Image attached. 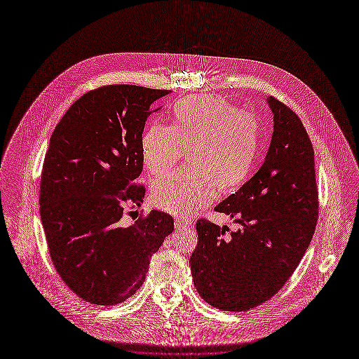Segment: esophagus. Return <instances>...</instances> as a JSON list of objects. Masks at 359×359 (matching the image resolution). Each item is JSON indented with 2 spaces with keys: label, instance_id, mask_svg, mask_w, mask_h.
<instances>
[{
  "label": "esophagus",
  "instance_id": "34e87169",
  "mask_svg": "<svg viewBox=\"0 0 359 359\" xmlns=\"http://www.w3.org/2000/svg\"><path fill=\"white\" fill-rule=\"evenodd\" d=\"M175 229H187V227H189V226H192V222L189 220V219H184V217H178V219H175Z\"/></svg>",
  "mask_w": 359,
  "mask_h": 359
}]
</instances>
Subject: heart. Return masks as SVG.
<instances>
[{"label":"heart","mask_w":359,"mask_h":359,"mask_svg":"<svg viewBox=\"0 0 359 359\" xmlns=\"http://www.w3.org/2000/svg\"><path fill=\"white\" fill-rule=\"evenodd\" d=\"M258 121L223 97L191 95L172 108V126L153 125L142 136V154L151 175L167 174L187 153L188 165L151 188L153 203L172 215H191L215 194L238 187L259 149Z\"/></svg>","instance_id":"heart-1"}]
</instances>
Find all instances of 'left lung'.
I'll list each match as a JSON object with an SVG mask.
<instances>
[{
  "instance_id": "obj_1",
  "label": "left lung",
  "mask_w": 359,
  "mask_h": 359,
  "mask_svg": "<svg viewBox=\"0 0 359 359\" xmlns=\"http://www.w3.org/2000/svg\"><path fill=\"white\" fill-rule=\"evenodd\" d=\"M273 133L261 168L215 210L243 227L196 222L191 272L199 296L226 311H245L271 299L304 255L318 217L314 151L299 116L268 98Z\"/></svg>"
}]
</instances>
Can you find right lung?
I'll use <instances>...</instances> for the list:
<instances>
[{
    "label": "right lung",
    "instance_id": "right-lung-1",
    "mask_svg": "<svg viewBox=\"0 0 359 359\" xmlns=\"http://www.w3.org/2000/svg\"><path fill=\"white\" fill-rule=\"evenodd\" d=\"M168 90L104 86L79 98L50 136L41 177V219L52 262L81 299L125 302L143 285L151 255L174 231L171 215L151 210L121 219L143 203L142 133ZM157 111V109H154Z\"/></svg>",
    "mask_w": 359,
    "mask_h": 359
}]
</instances>
